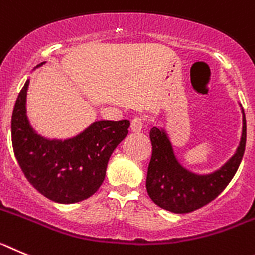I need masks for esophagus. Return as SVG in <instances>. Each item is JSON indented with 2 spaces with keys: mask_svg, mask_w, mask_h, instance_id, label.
<instances>
[{
  "mask_svg": "<svg viewBox=\"0 0 255 255\" xmlns=\"http://www.w3.org/2000/svg\"><path fill=\"white\" fill-rule=\"evenodd\" d=\"M143 118L142 117H136V118H133L132 123H130V130L134 133H139L142 129H143Z\"/></svg>",
  "mask_w": 255,
  "mask_h": 255,
  "instance_id": "obj_1",
  "label": "esophagus"
}]
</instances>
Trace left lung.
I'll return each mask as SVG.
<instances>
[{"instance_id": "8db88e82", "label": "left lung", "mask_w": 255, "mask_h": 255, "mask_svg": "<svg viewBox=\"0 0 255 255\" xmlns=\"http://www.w3.org/2000/svg\"><path fill=\"white\" fill-rule=\"evenodd\" d=\"M242 114V137L235 153L221 167L208 174H197L187 169L176 157L167 133L162 128H151L152 156L146 189L155 205L174 213H188L210 203L228 187L245 151L247 121L243 108Z\"/></svg>"}]
</instances>
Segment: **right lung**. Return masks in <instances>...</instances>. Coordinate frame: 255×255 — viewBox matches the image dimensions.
Listing matches in <instances>:
<instances>
[{
    "label": "right lung",
    "mask_w": 255,
    "mask_h": 255,
    "mask_svg": "<svg viewBox=\"0 0 255 255\" xmlns=\"http://www.w3.org/2000/svg\"><path fill=\"white\" fill-rule=\"evenodd\" d=\"M29 82L20 91L11 118L13 153L22 173L50 201L70 205L88 199L104 182L108 161L127 137L129 121H95L71 138H45L27 118Z\"/></svg>",
    "instance_id": "obj_1"
}]
</instances>
